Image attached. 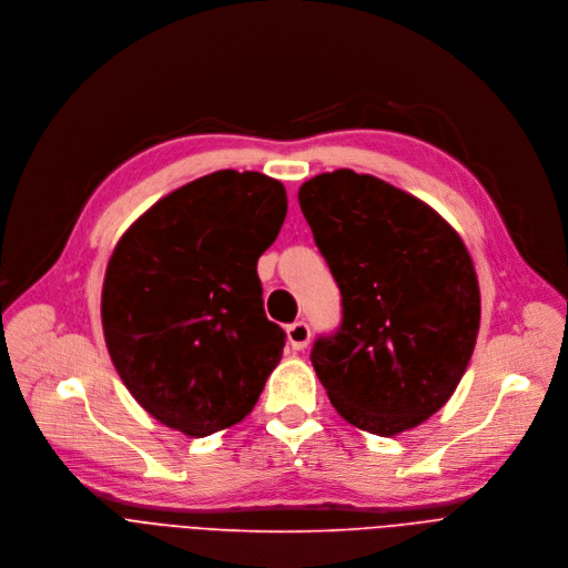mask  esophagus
<instances>
[{
  "instance_id": "34e87169",
  "label": "esophagus",
  "mask_w": 568,
  "mask_h": 568,
  "mask_svg": "<svg viewBox=\"0 0 568 568\" xmlns=\"http://www.w3.org/2000/svg\"><path fill=\"white\" fill-rule=\"evenodd\" d=\"M286 335H288V345H291L295 352H300V349H304V347L308 345V339H311V326H308L304 320L293 322V324H288Z\"/></svg>"
}]
</instances>
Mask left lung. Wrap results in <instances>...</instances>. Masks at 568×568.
Instances as JSON below:
<instances>
[{"label":"left lung","mask_w":568,"mask_h":568,"mask_svg":"<svg viewBox=\"0 0 568 568\" xmlns=\"http://www.w3.org/2000/svg\"><path fill=\"white\" fill-rule=\"evenodd\" d=\"M300 207L343 295L311 363L347 423L394 436L438 412L475 352L479 282L457 231L420 199L354 170L306 181Z\"/></svg>","instance_id":"obj_1"}]
</instances>
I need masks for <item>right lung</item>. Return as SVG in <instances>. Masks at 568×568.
Returning <instances> with one entry per match:
<instances>
[{"label": "right lung", "instance_id": "right-lung-1", "mask_svg": "<svg viewBox=\"0 0 568 568\" xmlns=\"http://www.w3.org/2000/svg\"><path fill=\"white\" fill-rule=\"evenodd\" d=\"M286 207L280 181L219 170L163 196L113 248L104 343L130 394L163 425L201 438L255 407L286 343L257 275Z\"/></svg>", "mask_w": 568, "mask_h": 568}]
</instances>
